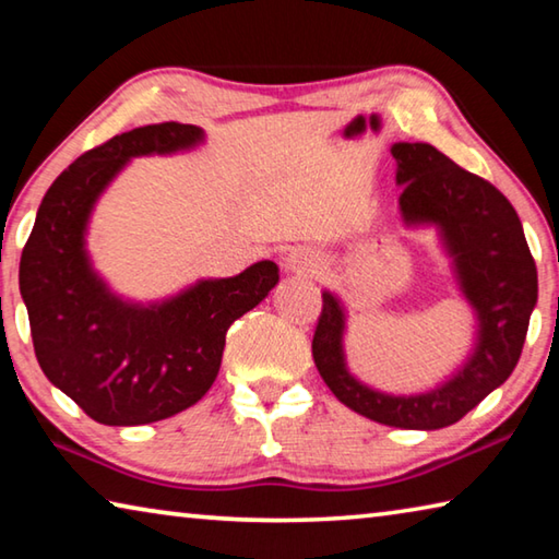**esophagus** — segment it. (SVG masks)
I'll return each instance as SVG.
<instances>
[{
  "mask_svg": "<svg viewBox=\"0 0 559 559\" xmlns=\"http://www.w3.org/2000/svg\"><path fill=\"white\" fill-rule=\"evenodd\" d=\"M286 269L293 273H318L323 269V261H320L318 253L308 251V249H293L286 257Z\"/></svg>",
  "mask_w": 559,
  "mask_h": 559,
  "instance_id": "1",
  "label": "esophagus"
}]
</instances>
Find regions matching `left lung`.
I'll use <instances>...</instances> for the list:
<instances>
[{"label":"left lung","instance_id":"1","mask_svg":"<svg viewBox=\"0 0 559 559\" xmlns=\"http://www.w3.org/2000/svg\"><path fill=\"white\" fill-rule=\"evenodd\" d=\"M392 157L404 222L439 226L461 293L476 310V347L437 390L409 396L377 392L347 372L345 310L325 290L313 359L330 392L353 412L386 427L431 431L463 419L515 370L537 302V269L513 204L484 177L466 173L429 143H396Z\"/></svg>","mask_w":559,"mask_h":559}]
</instances>
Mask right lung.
I'll list each match as a JSON object with an SVG mask.
<instances>
[{"label":"right lung","mask_w":559,"mask_h":559,"mask_svg":"<svg viewBox=\"0 0 559 559\" xmlns=\"http://www.w3.org/2000/svg\"><path fill=\"white\" fill-rule=\"evenodd\" d=\"M204 140L202 128L157 122L88 150L56 177L19 263L34 353L49 382L106 427H138L185 412L219 374L226 330L278 283L259 261L234 278H210L179 296L138 306L93 271L86 226L130 157L169 155Z\"/></svg>","instance_id":"obj_1"}]
</instances>
